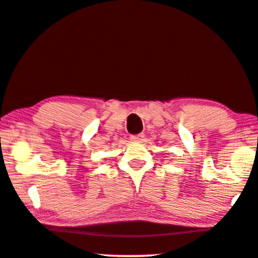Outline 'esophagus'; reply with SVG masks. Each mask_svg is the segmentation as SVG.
Here are the masks:
<instances>
[{
    "instance_id": "esophagus-1",
    "label": "esophagus",
    "mask_w": 258,
    "mask_h": 258,
    "mask_svg": "<svg viewBox=\"0 0 258 258\" xmlns=\"http://www.w3.org/2000/svg\"><path fill=\"white\" fill-rule=\"evenodd\" d=\"M144 139V135H138V136H131L132 142H142Z\"/></svg>"
}]
</instances>
